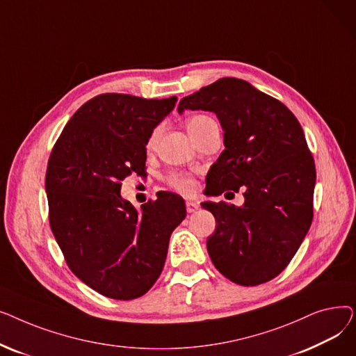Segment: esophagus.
I'll return each mask as SVG.
<instances>
[{
    "label": "esophagus",
    "mask_w": 356,
    "mask_h": 356,
    "mask_svg": "<svg viewBox=\"0 0 356 356\" xmlns=\"http://www.w3.org/2000/svg\"><path fill=\"white\" fill-rule=\"evenodd\" d=\"M199 209V203L197 202H192V200H188L186 202V211H188L189 213H193Z\"/></svg>",
    "instance_id": "1"
}]
</instances>
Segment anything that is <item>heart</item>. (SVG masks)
Returning <instances> with one entry per match:
<instances>
[{"label": "heart", "instance_id": "b5f03b06", "mask_svg": "<svg viewBox=\"0 0 356 356\" xmlns=\"http://www.w3.org/2000/svg\"><path fill=\"white\" fill-rule=\"evenodd\" d=\"M211 124H215V121L211 117H208V115H195V117H192L188 121L186 127H188L189 134L193 136V134L199 133V131H202L204 127H208ZM154 143H156V136H153L152 138L148 140L147 148H153ZM170 183H172L173 188H176L177 191H180L183 193H192L195 191V188H196L195 180L191 176H186V175H175V176H172Z\"/></svg>", "mask_w": 356, "mask_h": 356}]
</instances>
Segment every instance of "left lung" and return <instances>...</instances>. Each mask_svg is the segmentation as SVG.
<instances>
[{"mask_svg":"<svg viewBox=\"0 0 356 356\" xmlns=\"http://www.w3.org/2000/svg\"><path fill=\"white\" fill-rule=\"evenodd\" d=\"M184 109L216 114L225 149L211 165L207 196L244 189L242 207L203 202L213 213L208 238L218 271L239 286H258L282 273L313 219L316 168L291 111L251 83L222 78L186 97Z\"/></svg>","mask_w":356,"mask_h":356,"instance_id":"1","label":"left lung"}]
</instances>
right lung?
I'll use <instances>...</instances> for the list:
<instances>
[{
  "instance_id": "1",
  "label": "right lung",
  "mask_w": 356,
  "mask_h": 356,
  "mask_svg": "<svg viewBox=\"0 0 356 356\" xmlns=\"http://www.w3.org/2000/svg\"><path fill=\"white\" fill-rule=\"evenodd\" d=\"M176 101L102 93L74 112L49 159L53 235L72 273L115 300H133L153 287L170 235L186 218L176 193L159 192L140 209L121 196L125 177L144 175L145 145Z\"/></svg>"
}]
</instances>
